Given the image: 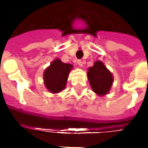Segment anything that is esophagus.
I'll list each match as a JSON object with an SVG mask.
<instances>
[{"label":"esophagus","mask_w":148,"mask_h":148,"mask_svg":"<svg viewBox=\"0 0 148 148\" xmlns=\"http://www.w3.org/2000/svg\"><path fill=\"white\" fill-rule=\"evenodd\" d=\"M77 63L80 67H82V66H83V62L82 61V60H77Z\"/></svg>","instance_id":"obj_1"}]
</instances>
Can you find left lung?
Segmentation results:
<instances>
[{
	"label": "left lung",
	"instance_id": "obj_1",
	"mask_svg": "<svg viewBox=\"0 0 148 148\" xmlns=\"http://www.w3.org/2000/svg\"><path fill=\"white\" fill-rule=\"evenodd\" d=\"M87 77L92 90L98 96L108 94L114 82L112 74L100 60L95 62L93 66L88 69Z\"/></svg>",
	"mask_w": 148,
	"mask_h": 148
}]
</instances>
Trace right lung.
<instances>
[{
  "label": "right lung",
  "mask_w": 148,
  "mask_h": 148,
  "mask_svg": "<svg viewBox=\"0 0 148 148\" xmlns=\"http://www.w3.org/2000/svg\"><path fill=\"white\" fill-rule=\"evenodd\" d=\"M73 67L72 64L64 63L59 58H55L51 62L43 72L44 85L50 93H58L64 90Z\"/></svg>",
  "instance_id": "obj_1"
}]
</instances>
